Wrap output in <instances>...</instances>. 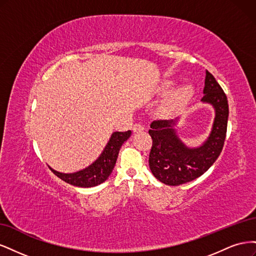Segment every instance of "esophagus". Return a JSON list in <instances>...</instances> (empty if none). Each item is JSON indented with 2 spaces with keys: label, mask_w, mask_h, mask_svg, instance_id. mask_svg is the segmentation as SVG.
Here are the masks:
<instances>
[{
  "label": "esophagus",
  "mask_w": 256,
  "mask_h": 256,
  "mask_svg": "<svg viewBox=\"0 0 256 256\" xmlns=\"http://www.w3.org/2000/svg\"><path fill=\"white\" fill-rule=\"evenodd\" d=\"M132 130L134 132H141V131H144V126L140 122H136L132 127Z\"/></svg>",
  "instance_id": "esophagus-1"
}]
</instances>
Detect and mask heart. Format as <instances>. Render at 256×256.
Segmentation results:
<instances>
[{"mask_svg":"<svg viewBox=\"0 0 256 256\" xmlns=\"http://www.w3.org/2000/svg\"><path fill=\"white\" fill-rule=\"evenodd\" d=\"M173 82L166 81L164 86H162V90L164 92H168L172 90ZM193 94V88L191 85H182L180 88H177L173 94L170 96L168 102H166V110H174L176 108L182 106L184 102H187L191 98Z\"/></svg>","mask_w":256,"mask_h":256,"instance_id":"b5f03b06","label":"heart"}]
</instances>
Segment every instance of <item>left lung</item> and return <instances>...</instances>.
Wrapping results in <instances>:
<instances>
[{"mask_svg":"<svg viewBox=\"0 0 256 256\" xmlns=\"http://www.w3.org/2000/svg\"><path fill=\"white\" fill-rule=\"evenodd\" d=\"M203 102L212 104L216 118L207 141L196 148H189L174 129L176 120H157L150 124L148 134L152 145L150 168L158 180L168 186H180L203 175L219 157L226 136L228 104L226 92L214 76L206 72Z\"/></svg>","mask_w":256,"mask_h":256,"instance_id":"1","label":"left lung"}]
</instances>
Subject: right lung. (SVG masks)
Wrapping results in <instances>:
<instances>
[{
  "label": "right lung",
  "mask_w": 256,
  "mask_h": 256,
  "mask_svg": "<svg viewBox=\"0 0 256 256\" xmlns=\"http://www.w3.org/2000/svg\"><path fill=\"white\" fill-rule=\"evenodd\" d=\"M130 134V130H127L125 132H122V131L114 132L111 136L110 141L108 142L102 154H100V157L94 164L82 170V171L72 174H64L54 171L51 168L50 170L62 180L72 186L82 188L95 187V186L106 180L108 177L110 176L116 164V159H118L120 147L124 142L128 140Z\"/></svg>",
  "instance_id": "obj_1"
}]
</instances>
